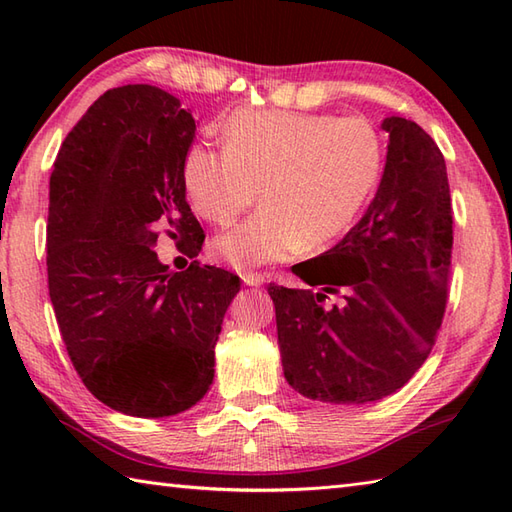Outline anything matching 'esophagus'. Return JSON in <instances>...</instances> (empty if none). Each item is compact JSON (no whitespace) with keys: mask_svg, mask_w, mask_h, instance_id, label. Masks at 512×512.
Returning <instances> with one entry per match:
<instances>
[{"mask_svg":"<svg viewBox=\"0 0 512 512\" xmlns=\"http://www.w3.org/2000/svg\"><path fill=\"white\" fill-rule=\"evenodd\" d=\"M242 281L246 286H253V288H259V286H264V281H266V277L262 275V273H242Z\"/></svg>","mask_w":512,"mask_h":512,"instance_id":"34e87169","label":"esophagus"}]
</instances>
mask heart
Returning a JSON list of instances; mask_svg holds the SVG:
<instances>
[{"label":"heart","instance_id":"obj_1","mask_svg":"<svg viewBox=\"0 0 512 512\" xmlns=\"http://www.w3.org/2000/svg\"><path fill=\"white\" fill-rule=\"evenodd\" d=\"M383 162V136L367 118L239 110L224 125V147L187 149L182 178L193 209L220 226L253 206L262 189V209L213 242L220 262L250 270L350 231Z\"/></svg>","mask_w":512,"mask_h":512}]
</instances>
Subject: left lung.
<instances>
[{"instance_id": "left-lung-1", "label": "left lung", "mask_w": 512, "mask_h": 512, "mask_svg": "<svg viewBox=\"0 0 512 512\" xmlns=\"http://www.w3.org/2000/svg\"><path fill=\"white\" fill-rule=\"evenodd\" d=\"M383 129L385 171L361 222L323 255L328 263L292 266L317 290L268 286L286 380L334 405L374 402L405 385L436 345L449 297L453 209L444 156L407 118H385Z\"/></svg>"}]
</instances>
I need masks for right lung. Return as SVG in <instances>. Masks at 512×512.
Listing matches in <instances>:
<instances>
[{
	"mask_svg": "<svg viewBox=\"0 0 512 512\" xmlns=\"http://www.w3.org/2000/svg\"><path fill=\"white\" fill-rule=\"evenodd\" d=\"M195 118L154 85L107 90L65 136L50 176L48 290L76 374L127 416L165 418L213 383V347L239 290L215 266L171 273L160 233L198 257L184 187Z\"/></svg>",
	"mask_w": 512,
	"mask_h": 512,
	"instance_id": "1",
	"label": "right lung"
}]
</instances>
